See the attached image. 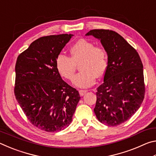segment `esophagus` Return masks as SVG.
I'll list each match as a JSON object with an SVG mask.
<instances>
[{
	"label": "esophagus",
	"instance_id": "1",
	"mask_svg": "<svg viewBox=\"0 0 156 156\" xmlns=\"http://www.w3.org/2000/svg\"><path fill=\"white\" fill-rule=\"evenodd\" d=\"M87 92V90H79V94H80L81 96H83Z\"/></svg>",
	"mask_w": 156,
	"mask_h": 156
}]
</instances>
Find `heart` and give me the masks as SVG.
I'll return each mask as SVG.
<instances>
[{
	"label": "heart",
	"mask_w": 156,
	"mask_h": 156,
	"mask_svg": "<svg viewBox=\"0 0 156 156\" xmlns=\"http://www.w3.org/2000/svg\"><path fill=\"white\" fill-rule=\"evenodd\" d=\"M70 57L59 54L56 59V67L60 75L67 80H72L80 64L81 72L73 80L75 86L89 87L95 83L97 76L101 77L107 67V52L102 47L95 46L93 42L80 38L69 49Z\"/></svg>",
	"instance_id": "b5f03b06"
}]
</instances>
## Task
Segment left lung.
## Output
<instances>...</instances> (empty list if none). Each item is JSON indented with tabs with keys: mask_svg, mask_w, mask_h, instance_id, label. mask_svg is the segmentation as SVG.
<instances>
[{
	"mask_svg": "<svg viewBox=\"0 0 156 156\" xmlns=\"http://www.w3.org/2000/svg\"><path fill=\"white\" fill-rule=\"evenodd\" d=\"M100 41L108 56L103 83L96 92L94 113L100 122L114 126L128 120L143 102V65L136 50L115 31L93 30L86 34Z\"/></svg>",
	"mask_w": 156,
	"mask_h": 156,
	"instance_id": "1",
	"label": "left lung"
}]
</instances>
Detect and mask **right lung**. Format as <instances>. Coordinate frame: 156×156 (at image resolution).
Wrapping results in <instances>:
<instances>
[{"mask_svg": "<svg viewBox=\"0 0 156 156\" xmlns=\"http://www.w3.org/2000/svg\"><path fill=\"white\" fill-rule=\"evenodd\" d=\"M73 34L41 37L18 56L14 94L29 120L47 132L70 125L80 94L62 80L56 59Z\"/></svg>", "mask_w": 156, "mask_h": 156, "instance_id": "right-lung-1", "label": "right lung"}]
</instances>
